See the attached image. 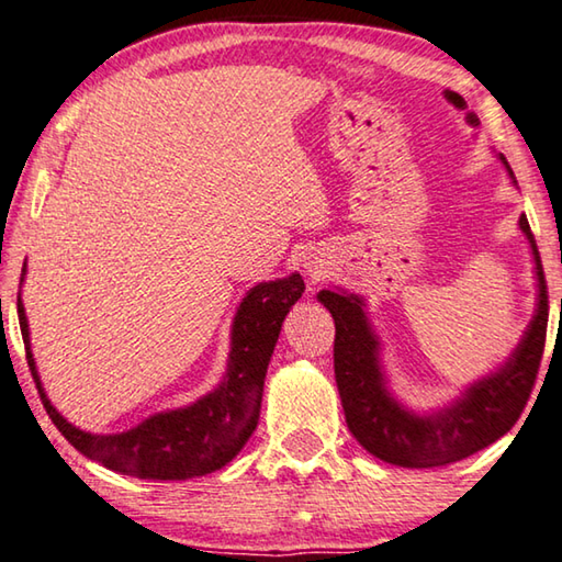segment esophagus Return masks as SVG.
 <instances>
[{"instance_id": "1", "label": "esophagus", "mask_w": 562, "mask_h": 562, "mask_svg": "<svg viewBox=\"0 0 562 562\" xmlns=\"http://www.w3.org/2000/svg\"><path fill=\"white\" fill-rule=\"evenodd\" d=\"M302 268H304V274H307L310 282H319V280L327 278V262L319 260V258L307 260L302 265Z\"/></svg>"}]
</instances>
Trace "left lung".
<instances>
[{"label":"left lung","instance_id":"left-lung-1","mask_svg":"<svg viewBox=\"0 0 562 562\" xmlns=\"http://www.w3.org/2000/svg\"><path fill=\"white\" fill-rule=\"evenodd\" d=\"M510 183L516 176L503 154ZM518 231L530 245L536 272V310L510 355L486 374L465 384L451 402L436 408H414L396 396L386 374L384 345L369 317L364 294L331 284L317 292L335 319V376L347 426L364 449L386 463L404 469H431L486 449L513 429L536 384L546 347L548 292L543 265L528 217H518Z\"/></svg>","mask_w":562,"mask_h":562}]
</instances>
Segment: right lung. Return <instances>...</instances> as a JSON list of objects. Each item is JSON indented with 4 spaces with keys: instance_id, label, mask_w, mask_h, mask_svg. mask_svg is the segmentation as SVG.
I'll use <instances>...</instances> for the list:
<instances>
[{
    "instance_id": "add662e5",
    "label": "right lung",
    "mask_w": 562,
    "mask_h": 562,
    "mask_svg": "<svg viewBox=\"0 0 562 562\" xmlns=\"http://www.w3.org/2000/svg\"><path fill=\"white\" fill-rule=\"evenodd\" d=\"M24 274L26 265L22 284ZM302 292L304 280L300 272L258 282L247 290L231 325V355H227L221 384L198 396L195 402L150 414L131 429L116 434L83 431L59 414V408L44 392L32 355L30 319L24 312L22 290H19L16 312L36 389L42 394L46 414L66 436V441L89 459L123 475L148 481H186L223 469L252 436L260 422L265 374H268L282 322L292 304L302 297Z\"/></svg>"
}]
</instances>
